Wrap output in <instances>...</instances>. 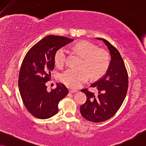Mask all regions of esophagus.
<instances>
[{"mask_svg": "<svg viewBox=\"0 0 146 146\" xmlns=\"http://www.w3.org/2000/svg\"><path fill=\"white\" fill-rule=\"evenodd\" d=\"M78 90H74V89H72V88H70L69 89V92L70 93H75V92H77Z\"/></svg>", "mask_w": 146, "mask_h": 146, "instance_id": "esophagus-1", "label": "esophagus"}]
</instances>
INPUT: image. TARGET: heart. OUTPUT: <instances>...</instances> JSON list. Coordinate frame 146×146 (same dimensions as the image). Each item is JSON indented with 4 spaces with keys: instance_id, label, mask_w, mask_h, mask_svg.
<instances>
[{
    "instance_id": "b5f03b06",
    "label": "heart",
    "mask_w": 146,
    "mask_h": 146,
    "mask_svg": "<svg viewBox=\"0 0 146 146\" xmlns=\"http://www.w3.org/2000/svg\"><path fill=\"white\" fill-rule=\"evenodd\" d=\"M76 52L83 57L81 67L77 70L69 68L61 74L60 79L68 86L77 88L89 79L90 76L98 79L104 76L110 65V54L105 49L98 48L87 40L80 41L74 46ZM67 50L60 48L56 52L54 61L58 66H62L66 62Z\"/></svg>"
}]
</instances>
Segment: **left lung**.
<instances>
[{
  "label": "left lung",
  "mask_w": 146,
  "mask_h": 146,
  "mask_svg": "<svg viewBox=\"0 0 146 146\" xmlns=\"http://www.w3.org/2000/svg\"><path fill=\"white\" fill-rule=\"evenodd\" d=\"M103 40L111 54L110 65L106 75L90 87L96 88L98 94L87 88L81 90L87 100L80 108L82 116L93 122H102L111 118L121 107L128 88V74L119 51L106 40Z\"/></svg>",
  "instance_id": "1"
}]
</instances>
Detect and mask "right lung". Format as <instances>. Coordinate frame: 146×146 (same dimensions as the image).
Returning <instances> with one entry per match:
<instances>
[{
    "label": "right lung",
    "mask_w": 146,
    "mask_h": 146,
    "mask_svg": "<svg viewBox=\"0 0 146 146\" xmlns=\"http://www.w3.org/2000/svg\"><path fill=\"white\" fill-rule=\"evenodd\" d=\"M73 40L60 36H47L24 58L19 76V91L26 108L37 118L47 119L56 114L60 101L68 94L67 88L60 83L49 92L46 83L54 68L56 52Z\"/></svg>",
    "instance_id": "1"
}]
</instances>
